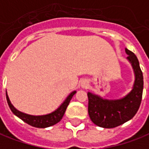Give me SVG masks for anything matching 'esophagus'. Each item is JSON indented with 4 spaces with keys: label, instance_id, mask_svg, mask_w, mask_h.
Instances as JSON below:
<instances>
[{
    "label": "esophagus",
    "instance_id": "1",
    "mask_svg": "<svg viewBox=\"0 0 149 149\" xmlns=\"http://www.w3.org/2000/svg\"><path fill=\"white\" fill-rule=\"evenodd\" d=\"M81 87L82 88H87L88 87V82L86 81H83L81 83Z\"/></svg>",
    "mask_w": 149,
    "mask_h": 149
}]
</instances>
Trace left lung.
Returning a JSON list of instances; mask_svg holds the SVG:
<instances>
[{
    "label": "left lung",
    "mask_w": 149,
    "mask_h": 149,
    "mask_svg": "<svg viewBox=\"0 0 149 149\" xmlns=\"http://www.w3.org/2000/svg\"><path fill=\"white\" fill-rule=\"evenodd\" d=\"M127 59L134 69L135 80L132 91L118 100L102 99L100 96L88 93V113L95 125L104 128H114L133 118L141 104L143 89V77L136 55L125 49Z\"/></svg>",
    "instance_id": "left-lung-1"
}]
</instances>
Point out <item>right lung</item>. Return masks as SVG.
<instances>
[{
  "instance_id": "right-lung-1",
  "label": "right lung",
  "mask_w": 149,
  "mask_h": 149,
  "mask_svg": "<svg viewBox=\"0 0 149 149\" xmlns=\"http://www.w3.org/2000/svg\"><path fill=\"white\" fill-rule=\"evenodd\" d=\"M77 91H72L69 95L68 96L65 101L60 105V107L58 109H56L53 113L47 114V115H43V116H32V115H28L26 113H21L19 110L15 109V107L12 105V104L10 101V99L7 95L6 93V100L8 105L10 107V109L12 111V113L17 117H19L21 120H23L24 122L28 123V125L34 126V127H38V128H45V127H49L51 125H55L58 121L61 120L64 113L66 111L67 107L68 106L70 100H72V96L74 95Z\"/></svg>"
}]
</instances>
